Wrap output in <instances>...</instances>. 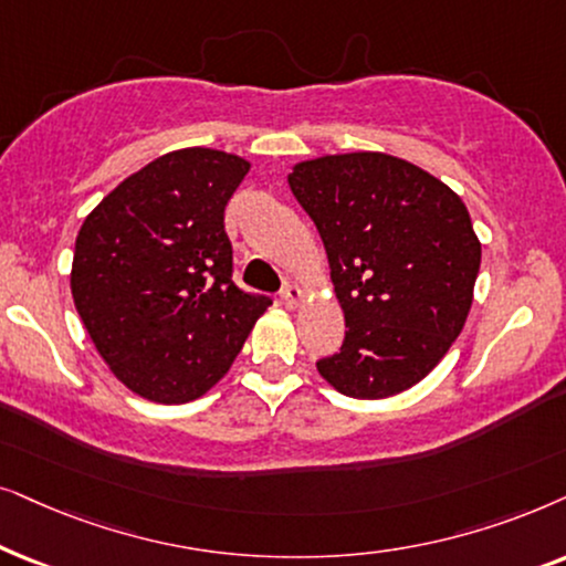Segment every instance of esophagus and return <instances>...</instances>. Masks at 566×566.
I'll list each match as a JSON object with an SVG mask.
<instances>
[{
    "label": "esophagus",
    "mask_w": 566,
    "mask_h": 566,
    "mask_svg": "<svg viewBox=\"0 0 566 566\" xmlns=\"http://www.w3.org/2000/svg\"><path fill=\"white\" fill-rule=\"evenodd\" d=\"M282 303L287 307H297L303 303V290H300L297 284H287V287L282 290Z\"/></svg>",
    "instance_id": "34e87169"
}]
</instances>
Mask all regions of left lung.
<instances>
[{
    "instance_id": "obj_1",
    "label": "left lung",
    "mask_w": 566,
    "mask_h": 566,
    "mask_svg": "<svg viewBox=\"0 0 566 566\" xmlns=\"http://www.w3.org/2000/svg\"><path fill=\"white\" fill-rule=\"evenodd\" d=\"M328 253L342 349L315 361L338 394L388 398L446 357L473 303L481 243L453 188L386 153L326 155L287 176Z\"/></svg>"
}]
</instances>
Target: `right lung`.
I'll return each instance as SVG.
<instances>
[{"label":"right lung","instance_id":"right-lung-1","mask_svg":"<svg viewBox=\"0 0 566 566\" xmlns=\"http://www.w3.org/2000/svg\"><path fill=\"white\" fill-rule=\"evenodd\" d=\"M251 163L209 147L157 157L82 222L72 297L111 373L155 403L224 378L266 295L232 282L224 207Z\"/></svg>","mask_w":566,"mask_h":566}]
</instances>
